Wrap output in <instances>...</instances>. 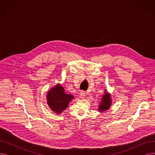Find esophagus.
<instances>
[{"label":"esophagus","instance_id":"34e87169","mask_svg":"<svg viewBox=\"0 0 155 155\" xmlns=\"http://www.w3.org/2000/svg\"><path fill=\"white\" fill-rule=\"evenodd\" d=\"M80 98L84 99V97H85V93L84 91H81L80 92Z\"/></svg>","mask_w":155,"mask_h":155}]
</instances>
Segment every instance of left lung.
Returning <instances> with one entry per match:
<instances>
[{
  "mask_svg": "<svg viewBox=\"0 0 155 155\" xmlns=\"http://www.w3.org/2000/svg\"><path fill=\"white\" fill-rule=\"evenodd\" d=\"M105 94L102 96V101L99 105V110L100 112H104L108 110L112 104V101L110 98V94L107 92H105Z\"/></svg>",
  "mask_w": 155,
  "mask_h": 155,
  "instance_id": "left-lung-1",
  "label": "left lung"
}]
</instances>
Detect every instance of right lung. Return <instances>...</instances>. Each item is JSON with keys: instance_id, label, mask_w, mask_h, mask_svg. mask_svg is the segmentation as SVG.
I'll list each match as a JSON object with an SVG mask.
<instances>
[{"instance_id": "right-lung-1", "label": "right lung", "mask_w": 155, "mask_h": 155, "mask_svg": "<svg viewBox=\"0 0 155 155\" xmlns=\"http://www.w3.org/2000/svg\"><path fill=\"white\" fill-rule=\"evenodd\" d=\"M46 98L47 103L52 111L60 114L68 107L74 97L65 93L63 87L58 84L48 91Z\"/></svg>"}]
</instances>
